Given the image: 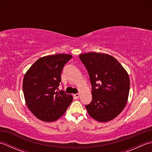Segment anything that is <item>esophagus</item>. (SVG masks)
<instances>
[{
  "label": "esophagus",
  "mask_w": 152,
  "mask_h": 152,
  "mask_svg": "<svg viewBox=\"0 0 152 152\" xmlns=\"http://www.w3.org/2000/svg\"><path fill=\"white\" fill-rule=\"evenodd\" d=\"M74 96H75L76 98L78 99V98L80 97V94H79V93H76V94L74 95Z\"/></svg>",
  "instance_id": "esophagus-1"
}]
</instances>
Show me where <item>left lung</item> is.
<instances>
[{
    "mask_svg": "<svg viewBox=\"0 0 152 152\" xmlns=\"http://www.w3.org/2000/svg\"><path fill=\"white\" fill-rule=\"evenodd\" d=\"M92 86V101L86 105L95 120L107 122L120 114L127 104L130 80L127 71L114 57L90 52L80 54Z\"/></svg>",
    "mask_w": 152,
    "mask_h": 152,
    "instance_id": "8db88e82",
    "label": "left lung"
}]
</instances>
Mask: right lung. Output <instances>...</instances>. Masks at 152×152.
Returning a JSON list of instances; mask_svg holds the SVG:
<instances>
[{
  "label": "right lung",
  "mask_w": 152,
  "mask_h": 152,
  "mask_svg": "<svg viewBox=\"0 0 152 152\" xmlns=\"http://www.w3.org/2000/svg\"><path fill=\"white\" fill-rule=\"evenodd\" d=\"M72 56L56 54L38 59L27 72L23 81V91L28 108L46 122L57 120L72 102L73 97L64 91H56L61 82L63 68Z\"/></svg>",
  "instance_id": "1"
}]
</instances>
